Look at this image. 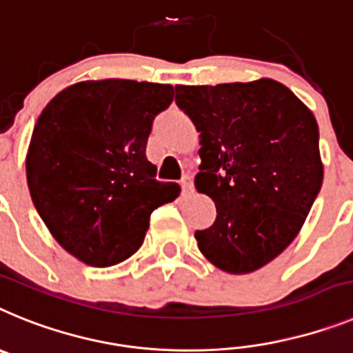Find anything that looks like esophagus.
<instances>
[{
    "label": "esophagus",
    "instance_id": "obj_1",
    "mask_svg": "<svg viewBox=\"0 0 353 353\" xmlns=\"http://www.w3.org/2000/svg\"><path fill=\"white\" fill-rule=\"evenodd\" d=\"M192 188H194L192 177H190V176L183 177V179H181V190H183L185 194H190V192H192Z\"/></svg>",
    "mask_w": 353,
    "mask_h": 353
}]
</instances>
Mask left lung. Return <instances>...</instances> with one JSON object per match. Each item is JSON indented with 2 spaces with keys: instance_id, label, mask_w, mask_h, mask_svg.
<instances>
[{
  "instance_id": "left-lung-1",
  "label": "left lung",
  "mask_w": 353,
  "mask_h": 353,
  "mask_svg": "<svg viewBox=\"0 0 353 353\" xmlns=\"http://www.w3.org/2000/svg\"><path fill=\"white\" fill-rule=\"evenodd\" d=\"M176 104L201 134L195 188L216 219L199 250L228 274H250L295 240L323 181L311 110L283 83L176 85Z\"/></svg>"
}]
</instances>
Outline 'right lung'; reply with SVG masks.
<instances>
[{
	"label": "right lung",
	"mask_w": 353,
	"mask_h": 353,
	"mask_svg": "<svg viewBox=\"0 0 353 353\" xmlns=\"http://www.w3.org/2000/svg\"><path fill=\"white\" fill-rule=\"evenodd\" d=\"M172 85L101 79L62 90L41 113L26 177L49 232L85 265H117L140 249L151 213L179 195L154 179L147 139Z\"/></svg>",
	"instance_id": "add662e5"
}]
</instances>
